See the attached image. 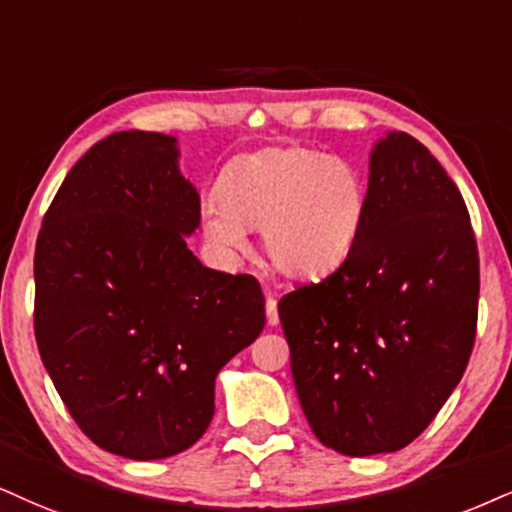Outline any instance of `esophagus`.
<instances>
[{"label": "esophagus", "instance_id": "obj_1", "mask_svg": "<svg viewBox=\"0 0 512 512\" xmlns=\"http://www.w3.org/2000/svg\"><path fill=\"white\" fill-rule=\"evenodd\" d=\"M266 320H268V325L280 323V315H277V301L270 294L266 296Z\"/></svg>", "mask_w": 512, "mask_h": 512}]
</instances>
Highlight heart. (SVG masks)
<instances>
[{"instance_id": "heart-1", "label": "heart", "mask_w": 512, "mask_h": 512, "mask_svg": "<svg viewBox=\"0 0 512 512\" xmlns=\"http://www.w3.org/2000/svg\"><path fill=\"white\" fill-rule=\"evenodd\" d=\"M365 182L349 161L304 147L239 156L204 206V230L218 249L242 251L244 230H263L277 273L320 280L342 268L365 220Z\"/></svg>"}]
</instances>
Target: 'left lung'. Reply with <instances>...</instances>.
Instances as JSON below:
<instances>
[{
  "label": "left lung",
  "instance_id": "left-lung-1",
  "mask_svg": "<svg viewBox=\"0 0 512 512\" xmlns=\"http://www.w3.org/2000/svg\"><path fill=\"white\" fill-rule=\"evenodd\" d=\"M356 249L277 304L301 408L327 449L391 453L418 439L468 368L479 254L468 206L430 149H372Z\"/></svg>",
  "mask_w": 512,
  "mask_h": 512
}]
</instances>
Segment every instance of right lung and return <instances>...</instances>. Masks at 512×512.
Masks as SVG:
<instances>
[{
    "label": "right lung",
    "mask_w": 512,
    "mask_h": 512,
    "mask_svg": "<svg viewBox=\"0 0 512 512\" xmlns=\"http://www.w3.org/2000/svg\"><path fill=\"white\" fill-rule=\"evenodd\" d=\"M175 137L113 132L68 170L35 244V339L99 449L168 458L213 418L216 375L266 325L256 277L204 268Z\"/></svg>",
    "instance_id": "obj_1"
}]
</instances>
